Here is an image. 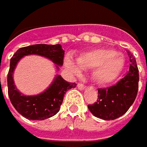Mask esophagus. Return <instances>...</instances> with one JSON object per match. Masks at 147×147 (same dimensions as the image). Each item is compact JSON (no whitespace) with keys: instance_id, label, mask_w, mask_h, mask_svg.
Wrapping results in <instances>:
<instances>
[{"instance_id":"esophagus-1","label":"esophagus","mask_w":147,"mask_h":147,"mask_svg":"<svg viewBox=\"0 0 147 147\" xmlns=\"http://www.w3.org/2000/svg\"><path fill=\"white\" fill-rule=\"evenodd\" d=\"M77 86H78V89H80V90H83V89H84L85 88H86V86H85L84 84H80V83H79V84H78V85H77Z\"/></svg>"}]
</instances>
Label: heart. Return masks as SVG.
<instances>
[{
	"mask_svg": "<svg viewBox=\"0 0 147 147\" xmlns=\"http://www.w3.org/2000/svg\"><path fill=\"white\" fill-rule=\"evenodd\" d=\"M77 63L67 58L65 65L74 74H79L81 68H94L92 78L101 85L108 84L117 79L125 65V59L113 49L97 48L81 53L76 58Z\"/></svg>",
	"mask_w": 147,
	"mask_h": 147,
	"instance_id": "1",
	"label": "heart"
}]
</instances>
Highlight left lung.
Masks as SVG:
<instances>
[{
  "mask_svg": "<svg viewBox=\"0 0 147 147\" xmlns=\"http://www.w3.org/2000/svg\"><path fill=\"white\" fill-rule=\"evenodd\" d=\"M130 68L125 77L107 89H98V100L89 105V111L97 118L112 121L122 116L130 109L136 98L139 83V70L135 57L128 51Z\"/></svg>",
  "mask_w": 147,
  "mask_h": 147,
  "instance_id": "8db88e82",
  "label": "left lung"
}]
</instances>
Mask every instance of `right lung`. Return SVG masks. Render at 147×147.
Segmentation results:
<instances>
[{"label": "right lung", "mask_w": 147, "mask_h": 147, "mask_svg": "<svg viewBox=\"0 0 147 147\" xmlns=\"http://www.w3.org/2000/svg\"><path fill=\"white\" fill-rule=\"evenodd\" d=\"M36 54L52 60L57 66L63 63L64 51L60 44L47 45L36 44L21 47L11 58L10 69L7 75L8 95L16 111L23 117L32 121H42L55 115L60 110L66 91L76 87L75 83H69L57 75L51 85L44 92L33 95H24L16 88L13 80V73L17 63L22 57Z\"/></svg>", "instance_id": "right-lung-1"}]
</instances>
